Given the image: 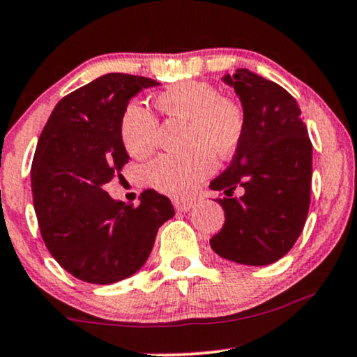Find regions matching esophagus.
Segmentation results:
<instances>
[{"instance_id": "1", "label": "esophagus", "mask_w": 357, "mask_h": 357, "mask_svg": "<svg viewBox=\"0 0 357 357\" xmlns=\"http://www.w3.org/2000/svg\"><path fill=\"white\" fill-rule=\"evenodd\" d=\"M174 205L175 208H177L178 212H188L194 208V202H187V200H174Z\"/></svg>"}]
</instances>
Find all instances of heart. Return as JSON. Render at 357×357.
Here are the masks:
<instances>
[{
	"label": "heart",
	"mask_w": 357,
	"mask_h": 357,
	"mask_svg": "<svg viewBox=\"0 0 357 357\" xmlns=\"http://www.w3.org/2000/svg\"><path fill=\"white\" fill-rule=\"evenodd\" d=\"M155 103L167 116L190 121L185 155H163L146 167V182L172 197H188L215 170V157L236 152L244 133V113L222 98L211 83L188 82L163 91ZM121 140L132 157L144 158L157 145V120L144 105L130 103L121 116Z\"/></svg>",
	"instance_id": "1"
}]
</instances>
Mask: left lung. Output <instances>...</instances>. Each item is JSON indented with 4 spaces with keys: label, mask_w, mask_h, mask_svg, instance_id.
I'll use <instances>...</instances> for the list:
<instances>
[{
    "label": "left lung",
    "mask_w": 357,
    "mask_h": 357,
    "mask_svg": "<svg viewBox=\"0 0 357 357\" xmlns=\"http://www.w3.org/2000/svg\"><path fill=\"white\" fill-rule=\"evenodd\" d=\"M244 112V133L212 190L225 224L211 238L213 252L244 266L284 257L303 232L311 204L312 145L299 105L278 83L247 68L222 77ZM234 191H241L238 197Z\"/></svg>",
    "instance_id": "8db88e82"
}]
</instances>
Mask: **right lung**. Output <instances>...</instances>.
<instances>
[{
  "instance_id": "right-lung-1",
  "label": "right lung",
  "mask_w": 357,
  "mask_h": 357,
  "mask_svg": "<svg viewBox=\"0 0 357 357\" xmlns=\"http://www.w3.org/2000/svg\"><path fill=\"white\" fill-rule=\"evenodd\" d=\"M152 78L108 73L71 91L46 121L31 165V194L46 249L73 278L113 284L144 267L158 229L175 215L169 197L145 190L138 207L105 185L128 153L121 116Z\"/></svg>"
}]
</instances>
